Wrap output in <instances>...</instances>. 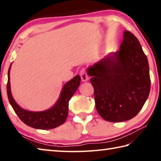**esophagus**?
<instances>
[{
  "instance_id": "34e87169",
  "label": "esophagus",
  "mask_w": 161,
  "mask_h": 161,
  "mask_svg": "<svg viewBox=\"0 0 161 161\" xmlns=\"http://www.w3.org/2000/svg\"><path fill=\"white\" fill-rule=\"evenodd\" d=\"M80 75L81 79V81H86L89 80V77L87 75V73L86 72L85 69H82L80 72Z\"/></svg>"
}]
</instances>
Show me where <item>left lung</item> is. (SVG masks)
Here are the masks:
<instances>
[{"label": "left lung", "mask_w": 161, "mask_h": 161, "mask_svg": "<svg viewBox=\"0 0 161 161\" xmlns=\"http://www.w3.org/2000/svg\"><path fill=\"white\" fill-rule=\"evenodd\" d=\"M87 73L92 77L96 108L106 121L131 119L148 99V59L138 40L129 31H124L119 50L89 67Z\"/></svg>", "instance_id": "1"}]
</instances>
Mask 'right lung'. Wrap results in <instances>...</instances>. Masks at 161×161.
I'll use <instances>...</instances> for the list:
<instances>
[{
    "mask_svg": "<svg viewBox=\"0 0 161 161\" xmlns=\"http://www.w3.org/2000/svg\"><path fill=\"white\" fill-rule=\"evenodd\" d=\"M8 72L7 94L13 110L24 124L34 129H52L63 124L66 121L69 109V101L80 86L81 78L79 75L64 84L58 102L53 107L43 111H30L19 107L13 98L10 83V70Z\"/></svg>",
    "mask_w": 161,
    "mask_h": 161,
    "instance_id": "right-lung-1",
    "label": "right lung"
}]
</instances>
